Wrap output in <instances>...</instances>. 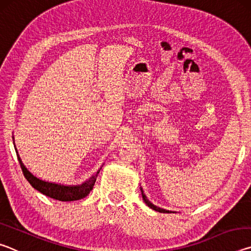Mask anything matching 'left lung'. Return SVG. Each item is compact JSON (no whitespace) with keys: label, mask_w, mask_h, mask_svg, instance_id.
Masks as SVG:
<instances>
[{"label":"left lung","mask_w":251,"mask_h":251,"mask_svg":"<svg viewBox=\"0 0 251 251\" xmlns=\"http://www.w3.org/2000/svg\"><path fill=\"white\" fill-rule=\"evenodd\" d=\"M142 196H143V199H144V201L146 202V205L148 206V207H151V209H154V210H156V211H159V212H172V211H169V210H165V209H163V208H159V207H157V206H155V205H152V203L148 201L147 199V197H146V195L144 194V192H143V189H142Z\"/></svg>","instance_id":"obj_1"}]
</instances>
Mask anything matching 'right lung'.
I'll return each instance as SVG.
<instances>
[{
  "instance_id": "right-lung-1",
  "label": "right lung",
  "mask_w": 251,
  "mask_h": 251,
  "mask_svg": "<svg viewBox=\"0 0 251 251\" xmlns=\"http://www.w3.org/2000/svg\"><path fill=\"white\" fill-rule=\"evenodd\" d=\"M18 159L21 165V168H22L23 171L24 177L26 178L27 181L32 185V187H34L36 190H39L40 193L44 194L45 196L57 199V201H78V199L86 197L87 195L91 193L93 187H94L97 175H99V173L100 171V169L95 175H93L90 179L83 182L82 185L63 186V185L53 184V182L41 180L35 176H33L32 174L27 171V168L24 166V164L22 163V160H21L19 154H18Z\"/></svg>"
}]
</instances>
